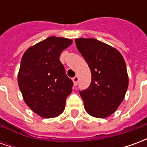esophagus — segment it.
Listing matches in <instances>:
<instances>
[{
    "label": "esophagus",
    "mask_w": 147,
    "mask_h": 147,
    "mask_svg": "<svg viewBox=\"0 0 147 147\" xmlns=\"http://www.w3.org/2000/svg\"><path fill=\"white\" fill-rule=\"evenodd\" d=\"M72 81H73V83L75 85H77V84H78V82H79V77L77 76H75L73 79H72Z\"/></svg>",
    "instance_id": "1"
}]
</instances>
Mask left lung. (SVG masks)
I'll list each match as a JSON object with an SVG mask.
<instances>
[{
    "label": "left lung",
    "mask_w": 147,
    "mask_h": 147,
    "mask_svg": "<svg viewBox=\"0 0 147 147\" xmlns=\"http://www.w3.org/2000/svg\"><path fill=\"white\" fill-rule=\"evenodd\" d=\"M75 41L91 72L90 86L80 91L85 109L92 117H108L123 102L128 87L124 59L117 49L95 38Z\"/></svg>",
    "instance_id": "8db88e82"
}]
</instances>
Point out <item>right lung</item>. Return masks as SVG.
I'll use <instances>...</instances> for the list:
<instances>
[{
  "mask_svg": "<svg viewBox=\"0 0 147 147\" xmlns=\"http://www.w3.org/2000/svg\"><path fill=\"white\" fill-rule=\"evenodd\" d=\"M71 43V39L49 37L27 49L22 57L19 87L27 106L43 118L62 113L72 91L73 82L59 59Z\"/></svg>",
  "mask_w": 147,
  "mask_h": 147,
  "instance_id": "obj_1",
  "label": "right lung"
}]
</instances>
